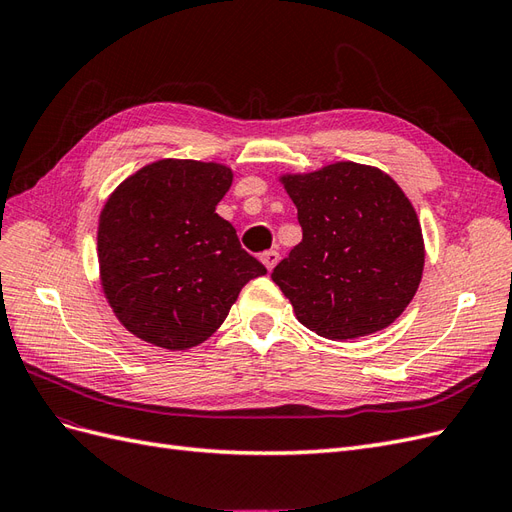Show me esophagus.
<instances>
[{
    "instance_id": "34e87169",
    "label": "esophagus",
    "mask_w": 512,
    "mask_h": 512,
    "mask_svg": "<svg viewBox=\"0 0 512 512\" xmlns=\"http://www.w3.org/2000/svg\"><path fill=\"white\" fill-rule=\"evenodd\" d=\"M260 260H262V265L267 267V271H273V267L277 265V260H280V254H277L275 250H269V252L260 256Z\"/></svg>"
}]
</instances>
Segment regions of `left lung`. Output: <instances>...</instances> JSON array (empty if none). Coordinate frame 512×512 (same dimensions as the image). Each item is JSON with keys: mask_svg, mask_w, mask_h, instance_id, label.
Returning a JSON list of instances; mask_svg holds the SVG:
<instances>
[{"mask_svg": "<svg viewBox=\"0 0 512 512\" xmlns=\"http://www.w3.org/2000/svg\"><path fill=\"white\" fill-rule=\"evenodd\" d=\"M303 239L271 273L309 331L327 339L376 333L421 284L425 247L416 211L382 170L337 162L282 177Z\"/></svg>", "mask_w": 512, "mask_h": 512, "instance_id": "1", "label": "left lung"}]
</instances>
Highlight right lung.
<instances>
[{
    "instance_id": "1",
    "label": "right lung",
    "mask_w": 512,
    "mask_h": 512,
    "mask_svg": "<svg viewBox=\"0 0 512 512\" xmlns=\"http://www.w3.org/2000/svg\"><path fill=\"white\" fill-rule=\"evenodd\" d=\"M230 183L222 164L160 160L106 200L98 228L102 288L136 337L168 350L203 344L241 288L267 273L215 213Z\"/></svg>"
}]
</instances>
